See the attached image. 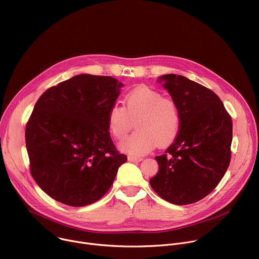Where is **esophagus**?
Segmentation results:
<instances>
[{"instance_id":"34e87169","label":"esophagus","mask_w":259,"mask_h":259,"mask_svg":"<svg viewBox=\"0 0 259 259\" xmlns=\"http://www.w3.org/2000/svg\"><path fill=\"white\" fill-rule=\"evenodd\" d=\"M128 161H129V162L138 163V162H141V161H142V158H139V157H133V156H129V157H128Z\"/></svg>"}]
</instances>
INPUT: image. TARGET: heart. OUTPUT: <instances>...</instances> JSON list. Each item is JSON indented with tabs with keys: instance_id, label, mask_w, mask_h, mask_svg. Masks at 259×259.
Wrapping results in <instances>:
<instances>
[{
	"instance_id": "obj_1",
	"label": "heart",
	"mask_w": 259,
	"mask_h": 259,
	"mask_svg": "<svg viewBox=\"0 0 259 259\" xmlns=\"http://www.w3.org/2000/svg\"><path fill=\"white\" fill-rule=\"evenodd\" d=\"M135 126L137 130L120 143V150L143 156L154 147L167 146L177 137L181 118L176 103L153 89L142 87L125 97V107L114 103L107 113V127L117 139H123Z\"/></svg>"
}]
</instances>
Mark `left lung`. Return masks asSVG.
I'll list each match as a JSON object with an SVG mask.
<instances>
[{
	"instance_id": "8db88e82",
	"label": "left lung",
	"mask_w": 259,
	"mask_h": 259,
	"mask_svg": "<svg viewBox=\"0 0 259 259\" xmlns=\"http://www.w3.org/2000/svg\"><path fill=\"white\" fill-rule=\"evenodd\" d=\"M158 82L178 106L181 124L165 155L157 156L153 190L175 205L196 203L223 179L231 162L232 118L210 89L186 77L169 73Z\"/></svg>"
}]
</instances>
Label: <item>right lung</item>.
Instances as JSON below:
<instances>
[{"label":"right lung","mask_w":259,"mask_h":259,"mask_svg":"<svg viewBox=\"0 0 259 259\" xmlns=\"http://www.w3.org/2000/svg\"><path fill=\"white\" fill-rule=\"evenodd\" d=\"M124 85L78 75L46 90L25 128L30 173L54 200L72 207L98 201L127 161L110 138L107 113Z\"/></svg>","instance_id":"1"}]
</instances>
